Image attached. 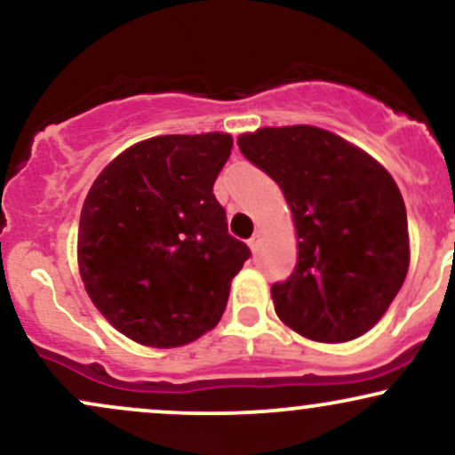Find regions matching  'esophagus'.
I'll return each instance as SVG.
<instances>
[{"mask_svg":"<svg viewBox=\"0 0 455 455\" xmlns=\"http://www.w3.org/2000/svg\"><path fill=\"white\" fill-rule=\"evenodd\" d=\"M259 243H260V233H259V231H254L252 237L248 239V245H250V248H252V252H257V250H259Z\"/></svg>","mask_w":455,"mask_h":455,"instance_id":"obj_1","label":"esophagus"}]
</instances>
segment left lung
I'll use <instances>...</instances> for the list:
<instances>
[{"label": "left lung", "instance_id": "left-lung-1", "mask_svg": "<svg viewBox=\"0 0 455 455\" xmlns=\"http://www.w3.org/2000/svg\"><path fill=\"white\" fill-rule=\"evenodd\" d=\"M293 212L297 265L271 286L275 312L316 342H347L379 323L409 271L402 195L377 160L315 126L237 139Z\"/></svg>", "mask_w": 455, "mask_h": 455}]
</instances>
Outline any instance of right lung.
<instances>
[{"label": "right lung", "instance_id": "add662e5", "mask_svg": "<svg viewBox=\"0 0 455 455\" xmlns=\"http://www.w3.org/2000/svg\"><path fill=\"white\" fill-rule=\"evenodd\" d=\"M228 134L154 137L93 181L78 222V269L115 329L145 347H181L218 325L250 248L228 235L213 181Z\"/></svg>", "mask_w": 455, "mask_h": 455}]
</instances>
